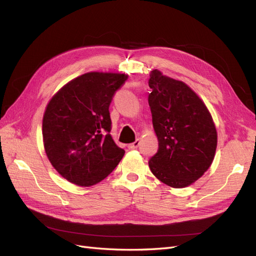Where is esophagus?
<instances>
[{"mask_svg":"<svg viewBox=\"0 0 256 256\" xmlns=\"http://www.w3.org/2000/svg\"><path fill=\"white\" fill-rule=\"evenodd\" d=\"M138 145H140V140H138V138H136V140L134 143H131V144L128 145V148L129 150H136V148H138Z\"/></svg>","mask_w":256,"mask_h":256,"instance_id":"1","label":"esophagus"}]
</instances>
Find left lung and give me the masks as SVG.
<instances>
[{
	"label": "left lung",
	"instance_id": "obj_1",
	"mask_svg": "<svg viewBox=\"0 0 256 256\" xmlns=\"http://www.w3.org/2000/svg\"><path fill=\"white\" fill-rule=\"evenodd\" d=\"M152 125L159 148L152 173L173 188L198 180L214 158L216 131L204 102L187 84L152 70L148 81Z\"/></svg>",
	"mask_w": 256,
	"mask_h": 256
}]
</instances>
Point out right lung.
Wrapping results in <instances>:
<instances>
[{"mask_svg":"<svg viewBox=\"0 0 256 256\" xmlns=\"http://www.w3.org/2000/svg\"><path fill=\"white\" fill-rule=\"evenodd\" d=\"M127 74L88 72L62 88L46 109L42 136L54 168L68 182L92 186L109 175L125 150L110 134L109 106Z\"/></svg>","mask_w":256,"mask_h":256,"instance_id":"1","label":"right lung"}]
</instances>
